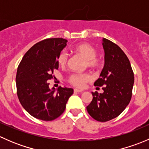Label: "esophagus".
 I'll return each instance as SVG.
<instances>
[{"label":"esophagus","instance_id":"obj_1","mask_svg":"<svg viewBox=\"0 0 149 149\" xmlns=\"http://www.w3.org/2000/svg\"><path fill=\"white\" fill-rule=\"evenodd\" d=\"M74 91L75 92H77V93H81L83 91V90H81V89H78V88H74Z\"/></svg>","mask_w":149,"mask_h":149}]
</instances>
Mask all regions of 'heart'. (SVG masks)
Segmentation results:
<instances>
[{
	"label": "heart",
	"mask_w": 149,
	"mask_h": 149,
	"mask_svg": "<svg viewBox=\"0 0 149 149\" xmlns=\"http://www.w3.org/2000/svg\"><path fill=\"white\" fill-rule=\"evenodd\" d=\"M75 52L80 54L86 60L89 68H97L101 64V61L97 57V50L92 45L88 43H81L74 48ZM68 62V55L65 51H63L58 57V63L60 66L65 68ZM91 77L88 73H73L68 79V81L71 85L78 88H83L86 83L90 81Z\"/></svg>",
	"instance_id": "1"
}]
</instances>
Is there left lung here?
I'll use <instances>...</instances> for the list:
<instances>
[{
  "instance_id": "8db88e82",
  "label": "left lung",
  "mask_w": 149,
  "mask_h": 149,
  "mask_svg": "<svg viewBox=\"0 0 149 149\" xmlns=\"http://www.w3.org/2000/svg\"><path fill=\"white\" fill-rule=\"evenodd\" d=\"M104 66L95 86H102L104 92H91L93 100L86 107L90 116L107 122L119 116L130 103L134 73L129 59L118 45L103 39Z\"/></svg>"
}]
</instances>
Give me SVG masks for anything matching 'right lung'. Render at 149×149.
<instances>
[{
    "label": "right lung",
    "mask_w": 149,
    "mask_h": 149,
    "mask_svg": "<svg viewBox=\"0 0 149 149\" xmlns=\"http://www.w3.org/2000/svg\"><path fill=\"white\" fill-rule=\"evenodd\" d=\"M63 38H49L36 43L26 52L19 63L16 76L17 96L21 104L31 116L52 121L65 111L71 88H49V81L58 70V57L66 46Z\"/></svg>",
    "instance_id": "obj_1"
}]
</instances>
